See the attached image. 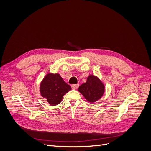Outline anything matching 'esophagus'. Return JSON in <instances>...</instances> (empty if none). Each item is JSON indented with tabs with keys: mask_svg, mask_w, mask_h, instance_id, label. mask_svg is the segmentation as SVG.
I'll return each instance as SVG.
<instances>
[{
	"mask_svg": "<svg viewBox=\"0 0 151 151\" xmlns=\"http://www.w3.org/2000/svg\"><path fill=\"white\" fill-rule=\"evenodd\" d=\"M79 87V85L78 84H73L72 85V88L73 90H76Z\"/></svg>",
	"mask_w": 151,
	"mask_h": 151,
	"instance_id": "esophagus-1",
	"label": "esophagus"
}]
</instances>
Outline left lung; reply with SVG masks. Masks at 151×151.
I'll list each match as a JSON object with an SVG mask.
<instances>
[{
    "label": "left lung",
    "mask_w": 151,
    "mask_h": 151,
    "mask_svg": "<svg viewBox=\"0 0 151 151\" xmlns=\"http://www.w3.org/2000/svg\"><path fill=\"white\" fill-rule=\"evenodd\" d=\"M78 91L87 101L94 103L103 95L104 85L98 77L90 75L88 76L87 82L79 86Z\"/></svg>",
    "instance_id": "obj_1"
}]
</instances>
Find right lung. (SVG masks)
I'll list each match as a JSON object with an SVG mask.
<instances>
[{"instance_id":"obj_1","label":"right lung","mask_w":151,"mask_h":151,"mask_svg":"<svg viewBox=\"0 0 151 151\" xmlns=\"http://www.w3.org/2000/svg\"><path fill=\"white\" fill-rule=\"evenodd\" d=\"M70 90V86L64 82L58 73L47 74L40 84L42 97L46 98L51 106L58 104L64 95Z\"/></svg>"}]
</instances>
